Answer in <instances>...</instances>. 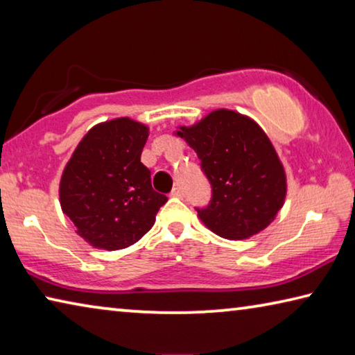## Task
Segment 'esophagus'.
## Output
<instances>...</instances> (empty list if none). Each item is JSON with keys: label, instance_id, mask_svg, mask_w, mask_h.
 <instances>
[{"label": "esophagus", "instance_id": "obj_1", "mask_svg": "<svg viewBox=\"0 0 355 355\" xmlns=\"http://www.w3.org/2000/svg\"><path fill=\"white\" fill-rule=\"evenodd\" d=\"M171 196H172V197H178V199H182V197H183V191H182V188H180V186H175V188L172 189Z\"/></svg>", "mask_w": 355, "mask_h": 355}]
</instances>
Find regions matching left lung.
Wrapping results in <instances>:
<instances>
[{"label": "left lung", "instance_id": "8db88e82", "mask_svg": "<svg viewBox=\"0 0 355 355\" xmlns=\"http://www.w3.org/2000/svg\"><path fill=\"white\" fill-rule=\"evenodd\" d=\"M173 135L197 153L211 183V203L197 209L203 225L222 238L241 241L271 224L286 199V172L254 119L219 107Z\"/></svg>", "mask_w": 355, "mask_h": 355}]
</instances>
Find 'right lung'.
Returning <instances> with one entry per match:
<instances>
[{
  "mask_svg": "<svg viewBox=\"0 0 355 355\" xmlns=\"http://www.w3.org/2000/svg\"><path fill=\"white\" fill-rule=\"evenodd\" d=\"M150 128L130 117L100 122L87 131L59 182L62 213L95 249L133 245L153 227L167 197L152 188L141 163Z\"/></svg>",
  "mask_w": 355,
  "mask_h": 355,
  "instance_id": "right-lung-1",
  "label": "right lung"
}]
</instances>
